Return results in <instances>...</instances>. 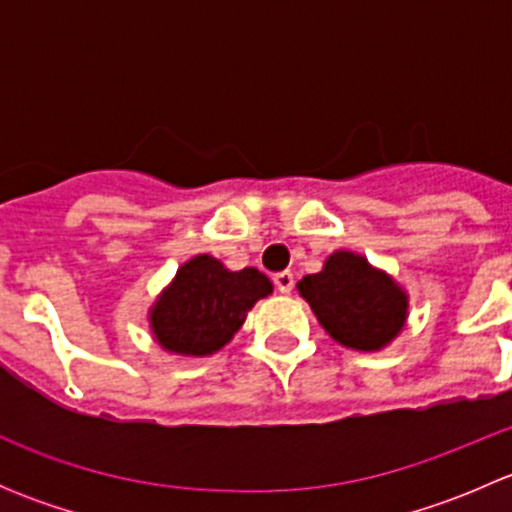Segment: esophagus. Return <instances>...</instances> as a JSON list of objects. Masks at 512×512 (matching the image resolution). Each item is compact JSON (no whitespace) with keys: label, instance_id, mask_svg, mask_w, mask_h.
Returning <instances> with one entry per match:
<instances>
[{"label":"esophagus","instance_id":"esophagus-1","mask_svg":"<svg viewBox=\"0 0 512 512\" xmlns=\"http://www.w3.org/2000/svg\"><path fill=\"white\" fill-rule=\"evenodd\" d=\"M275 287H277V292H282V294H289L292 292V287H294V275L292 272H277L275 275Z\"/></svg>","mask_w":512,"mask_h":512}]
</instances>
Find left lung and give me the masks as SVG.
<instances>
[{
  "mask_svg": "<svg viewBox=\"0 0 512 512\" xmlns=\"http://www.w3.org/2000/svg\"><path fill=\"white\" fill-rule=\"evenodd\" d=\"M297 289L324 332L354 352H381L409 319V292L352 250H334L322 270L304 275Z\"/></svg>",
  "mask_w": 512,
  "mask_h": 512,
  "instance_id": "obj_1",
  "label": "left lung"
}]
</instances>
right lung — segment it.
<instances>
[{
    "label": "right lung",
    "instance_id": "add662e5",
    "mask_svg": "<svg viewBox=\"0 0 512 512\" xmlns=\"http://www.w3.org/2000/svg\"><path fill=\"white\" fill-rule=\"evenodd\" d=\"M272 294L270 277L255 267L227 270L213 255L178 267L148 309V327L163 352L210 356L232 342L257 299Z\"/></svg>",
    "mask_w": 512,
    "mask_h": 512
}]
</instances>
